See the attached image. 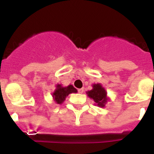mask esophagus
<instances>
[{
    "mask_svg": "<svg viewBox=\"0 0 154 154\" xmlns=\"http://www.w3.org/2000/svg\"><path fill=\"white\" fill-rule=\"evenodd\" d=\"M78 92H79V93H80V94L83 93V92H84V89H78Z\"/></svg>",
    "mask_w": 154,
    "mask_h": 154,
    "instance_id": "esophagus-1",
    "label": "esophagus"
}]
</instances>
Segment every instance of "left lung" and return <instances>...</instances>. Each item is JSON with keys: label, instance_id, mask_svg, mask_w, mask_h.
<instances>
[{"label": "left lung", "instance_id": "obj_1", "mask_svg": "<svg viewBox=\"0 0 154 154\" xmlns=\"http://www.w3.org/2000/svg\"><path fill=\"white\" fill-rule=\"evenodd\" d=\"M92 87L93 89L92 90L87 92L88 96L91 99H93L97 106L104 107L107 101L106 92L100 84H95Z\"/></svg>", "mask_w": 154, "mask_h": 154}]
</instances>
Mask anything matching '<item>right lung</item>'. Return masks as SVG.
I'll return each mask as SVG.
<instances>
[{
    "instance_id": "obj_1",
    "label": "right lung",
    "mask_w": 154,
    "mask_h": 154,
    "mask_svg": "<svg viewBox=\"0 0 154 154\" xmlns=\"http://www.w3.org/2000/svg\"><path fill=\"white\" fill-rule=\"evenodd\" d=\"M72 92H77V89L72 85H69L67 87H62L61 85H57V89H55L52 96L55 103L58 104H62L65 98Z\"/></svg>"
}]
</instances>
